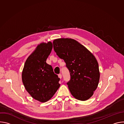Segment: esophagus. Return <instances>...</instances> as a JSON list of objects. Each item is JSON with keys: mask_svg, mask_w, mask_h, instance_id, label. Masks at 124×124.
I'll use <instances>...</instances> for the list:
<instances>
[{"mask_svg": "<svg viewBox=\"0 0 124 124\" xmlns=\"http://www.w3.org/2000/svg\"><path fill=\"white\" fill-rule=\"evenodd\" d=\"M58 78H60V79H61L62 78V75L61 74H59L58 75Z\"/></svg>", "mask_w": 124, "mask_h": 124, "instance_id": "obj_1", "label": "esophagus"}]
</instances>
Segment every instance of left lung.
Returning <instances> with one entry per match:
<instances>
[{
	"label": "left lung",
	"mask_w": 124,
	"mask_h": 124,
	"mask_svg": "<svg viewBox=\"0 0 124 124\" xmlns=\"http://www.w3.org/2000/svg\"><path fill=\"white\" fill-rule=\"evenodd\" d=\"M53 44L56 54L64 60L69 70L70 79L67 84L70 93L80 101L90 99L98 87L100 77L95 56L73 39H57Z\"/></svg>",
	"instance_id": "1"
}]
</instances>
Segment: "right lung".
<instances>
[{
    "label": "right lung",
    "instance_id": "right-lung-1",
    "mask_svg": "<svg viewBox=\"0 0 124 124\" xmlns=\"http://www.w3.org/2000/svg\"><path fill=\"white\" fill-rule=\"evenodd\" d=\"M52 43H41L27 58L22 72V81L26 90L35 100L41 102L49 100L60 84L46 60L52 49Z\"/></svg>",
    "mask_w": 124,
    "mask_h": 124
}]
</instances>
